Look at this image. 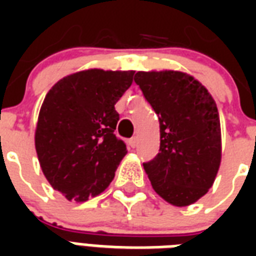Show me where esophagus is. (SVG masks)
Wrapping results in <instances>:
<instances>
[{
	"mask_svg": "<svg viewBox=\"0 0 256 256\" xmlns=\"http://www.w3.org/2000/svg\"><path fill=\"white\" fill-rule=\"evenodd\" d=\"M137 142H138V140H137V137H132V138L128 140V144L132 146V148H136L137 146Z\"/></svg>",
	"mask_w": 256,
	"mask_h": 256,
	"instance_id": "1",
	"label": "esophagus"
}]
</instances>
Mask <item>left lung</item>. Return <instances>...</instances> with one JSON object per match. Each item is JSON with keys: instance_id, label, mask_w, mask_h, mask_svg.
Wrapping results in <instances>:
<instances>
[{"instance_id": "8db88e82", "label": "left lung", "mask_w": 256, "mask_h": 256, "mask_svg": "<svg viewBox=\"0 0 256 256\" xmlns=\"http://www.w3.org/2000/svg\"><path fill=\"white\" fill-rule=\"evenodd\" d=\"M159 116L160 148L144 168L155 192L177 207L198 202L220 164V123L208 90L180 71H138L134 76Z\"/></svg>"}]
</instances>
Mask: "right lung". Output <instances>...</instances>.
Listing matches in <instances>:
<instances>
[{
    "instance_id": "right-lung-1",
    "label": "right lung",
    "mask_w": 256,
    "mask_h": 256,
    "mask_svg": "<svg viewBox=\"0 0 256 256\" xmlns=\"http://www.w3.org/2000/svg\"><path fill=\"white\" fill-rule=\"evenodd\" d=\"M134 71L86 70L60 79L42 102L36 150L45 177L68 200L104 192L128 154L114 134L115 104L133 84Z\"/></svg>"
}]
</instances>
